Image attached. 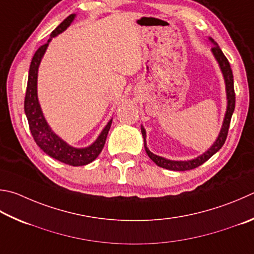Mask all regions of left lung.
Masks as SVG:
<instances>
[{
    "mask_svg": "<svg viewBox=\"0 0 254 254\" xmlns=\"http://www.w3.org/2000/svg\"><path fill=\"white\" fill-rule=\"evenodd\" d=\"M209 40L211 41V43H213L214 45L211 51L212 53H213L215 60L219 63L221 71H222L224 82H225V91H227L228 105H227V112H225V115H224L222 127H221L219 136L216 137L215 142L212 144L210 149H207V151L204 152L203 154H201L195 159L188 160V161H172V160L164 159L162 156H159L154 153H152V152L149 150V147L146 146V132L144 130V127L141 126V132H142L143 139H144V149L146 151V154L149 155V158L153 161L156 165H159L161 168L172 170V171H188V170L195 169L197 167H200L201 164H203L205 161H207L211 158L212 155L215 154L216 152L223 146L225 140H227L230 122H231L234 108H236V93H234V86H233V74H232V70H231V66H230L228 59L225 58V55L219 48L218 43L214 42V40L211 38H209Z\"/></svg>",
    "mask_w": 254,
    "mask_h": 254,
    "instance_id": "8db88e82",
    "label": "left lung"
}]
</instances>
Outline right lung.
I'll list each match as a JSON object with an SVG mask.
<instances>
[{
	"label": "right lung",
	"mask_w": 254,
	"mask_h": 254,
	"mask_svg": "<svg viewBox=\"0 0 254 254\" xmlns=\"http://www.w3.org/2000/svg\"><path fill=\"white\" fill-rule=\"evenodd\" d=\"M74 17L75 14L68 15L51 33V38L48 40V42L38 49L33 59H32L29 77H27L24 111L27 121H29L32 135H33V139L36 142V144L40 146V149L44 151L51 158L58 160L60 162L73 165V167H80V165L89 164L98 158L105 144V140H107L109 130L112 124V119L110 120L102 132L100 133L98 139L92 143L91 145L79 149V147L68 145L66 142H64L61 137L58 136L52 131V128L50 127L47 120L44 118L38 99V71L41 60H42L52 38L62 33L63 31H65L70 26L73 20H74Z\"/></svg>",
	"instance_id": "obj_1"
}]
</instances>
